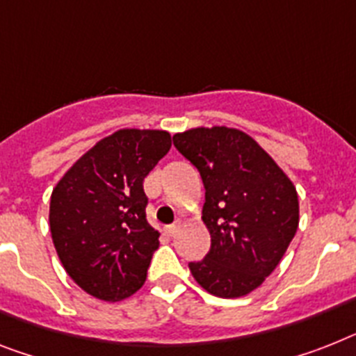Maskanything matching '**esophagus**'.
Returning a JSON list of instances; mask_svg holds the SVG:
<instances>
[{"instance_id": "1", "label": "esophagus", "mask_w": 356, "mask_h": 356, "mask_svg": "<svg viewBox=\"0 0 356 356\" xmlns=\"http://www.w3.org/2000/svg\"><path fill=\"white\" fill-rule=\"evenodd\" d=\"M178 229H180V222H175V224L167 225V227H165V233L169 234V236H175V234L178 233Z\"/></svg>"}]
</instances>
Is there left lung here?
<instances>
[{"instance_id": "left-lung-1", "label": "left lung", "mask_w": 356, "mask_h": 356, "mask_svg": "<svg viewBox=\"0 0 356 356\" xmlns=\"http://www.w3.org/2000/svg\"><path fill=\"white\" fill-rule=\"evenodd\" d=\"M205 187L202 220L211 233L204 260L191 262L207 293L236 298L269 277L298 227L295 185L251 136L236 129H191L172 136Z\"/></svg>"}]
</instances>
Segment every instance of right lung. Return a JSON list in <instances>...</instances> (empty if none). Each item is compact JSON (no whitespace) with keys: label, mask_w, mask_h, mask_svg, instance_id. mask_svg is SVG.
Returning a JSON list of instances; mask_svg holds the SVG:
<instances>
[{"label":"right lung","mask_w":356,"mask_h":356,"mask_svg":"<svg viewBox=\"0 0 356 356\" xmlns=\"http://www.w3.org/2000/svg\"><path fill=\"white\" fill-rule=\"evenodd\" d=\"M169 149V132L122 129L85 152L52 191L56 252L99 300H123L145 282L160 233L145 218L143 180Z\"/></svg>","instance_id":"right-lung-1"}]
</instances>
